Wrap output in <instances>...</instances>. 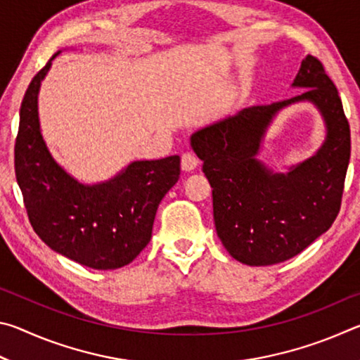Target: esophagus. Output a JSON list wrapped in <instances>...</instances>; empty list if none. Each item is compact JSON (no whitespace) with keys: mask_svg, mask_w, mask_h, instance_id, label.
<instances>
[{"mask_svg":"<svg viewBox=\"0 0 360 360\" xmlns=\"http://www.w3.org/2000/svg\"><path fill=\"white\" fill-rule=\"evenodd\" d=\"M198 167V158L195 157L191 152H186V154H182L181 157V168L182 172H193L195 168Z\"/></svg>","mask_w":360,"mask_h":360,"instance_id":"1","label":"esophagus"}]
</instances>
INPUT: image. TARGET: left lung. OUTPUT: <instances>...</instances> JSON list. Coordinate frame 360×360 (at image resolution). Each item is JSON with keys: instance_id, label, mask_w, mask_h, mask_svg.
<instances>
[{"instance_id": "8db88e82", "label": "left lung", "mask_w": 360, "mask_h": 360, "mask_svg": "<svg viewBox=\"0 0 360 360\" xmlns=\"http://www.w3.org/2000/svg\"><path fill=\"white\" fill-rule=\"evenodd\" d=\"M290 87L294 98L246 108L198 129L191 146L212 187L217 236L235 260L251 266L284 262L330 229L341 205L351 155L343 105L318 58L307 56ZM311 102L326 125L321 148L275 174L258 158L266 131L283 108Z\"/></svg>"}]
</instances>
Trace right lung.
Returning <instances> with one entry per match:
<instances>
[{
    "label": "right lung",
    "instance_id": "1",
    "mask_svg": "<svg viewBox=\"0 0 360 360\" xmlns=\"http://www.w3.org/2000/svg\"><path fill=\"white\" fill-rule=\"evenodd\" d=\"M30 82L15 139V178L33 230L58 254L95 270L129 265L148 246L162 198L179 179L181 158L135 160L96 184L60 167L42 138L38 95L52 60Z\"/></svg>",
    "mask_w": 360,
    "mask_h": 360
}]
</instances>
